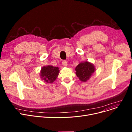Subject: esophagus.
<instances>
[{
  "label": "esophagus",
  "instance_id": "34e87169",
  "mask_svg": "<svg viewBox=\"0 0 132 132\" xmlns=\"http://www.w3.org/2000/svg\"><path fill=\"white\" fill-rule=\"evenodd\" d=\"M62 64L63 65V66H64L65 67L67 66V62L66 61V60H63L62 61Z\"/></svg>",
  "mask_w": 132,
  "mask_h": 132
}]
</instances>
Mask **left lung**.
I'll list each match as a JSON object with an SVG mask.
<instances>
[{
    "mask_svg": "<svg viewBox=\"0 0 132 132\" xmlns=\"http://www.w3.org/2000/svg\"><path fill=\"white\" fill-rule=\"evenodd\" d=\"M75 70L79 80L82 82H87L95 72V67L93 64L85 61L79 63Z\"/></svg>",
    "mask_w": 132,
    "mask_h": 132,
    "instance_id": "1",
    "label": "left lung"
}]
</instances>
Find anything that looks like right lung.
<instances>
[{"label": "right lung", "instance_id": "obj_1", "mask_svg": "<svg viewBox=\"0 0 132 132\" xmlns=\"http://www.w3.org/2000/svg\"><path fill=\"white\" fill-rule=\"evenodd\" d=\"M59 68L52 65L43 66L40 72V78L47 84H52L56 80L59 73Z\"/></svg>", "mask_w": 132, "mask_h": 132}]
</instances>
